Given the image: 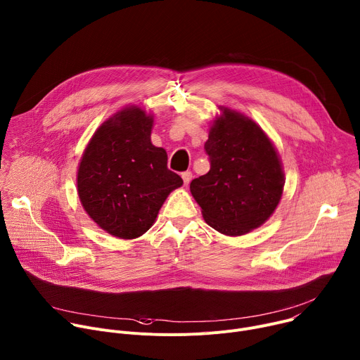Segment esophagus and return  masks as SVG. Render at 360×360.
<instances>
[{
  "instance_id": "esophagus-1",
  "label": "esophagus",
  "mask_w": 360,
  "mask_h": 360,
  "mask_svg": "<svg viewBox=\"0 0 360 360\" xmlns=\"http://www.w3.org/2000/svg\"><path fill=\"white\" fill-rule=\"evenodd\" d=\"M181 177H183L184 184L187 186V184L191 181V179H193V173H191V172H184V173L181 174Z\"/></svg>"
}]
</instances>
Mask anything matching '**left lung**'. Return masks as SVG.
Segmentation results:
<instances>
[{"label":"left lung","instance_id":"left-lung-1","mask_svg":"<svg viewBox=\"0 0 360 360\" xmlns=\"http://www.w3.org/2000/svg\"><path fill=\"white\" fill-rule=\"evenodd\" d=\"M219 110L205 144L210 170L190 183V191L205 221L236 237L260 227L274 213L285 172L274 144L256 122L227 107Z\"/></svg>","mask_w":360,"mask_h":360}]
</instances>
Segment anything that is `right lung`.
<instances>
[{
  "mask_svg": "<svg viewBox=\"0 0 360 360\" xmlns=\"http://www.w3.org/2000/svg\"><path fill=\"white\" fill-rule=\"evenodd\" d=\"M154 115L139 105L114 112L90 139L77 170L86 213L108 234L131 240L155 221L169 194L181 187L167 153L151 143Z\"/></svg>",
  "mask_w": 360,
  "mask_h": 360,
  "instance_id": "obj_1",
  "label": "right lung"
}]
</instances>
